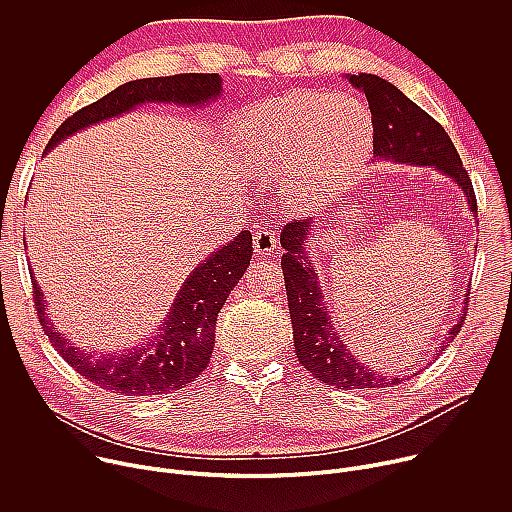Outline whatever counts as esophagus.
<instances>
[{"label": "esophagus", "instance_id": "obj_1", "mask_svg": "<svg viewBox=\"0 0 512 512\" xmlns=\"http://www.w3.org/2000/svg\"><path fill=\"white\" fill-rule=\"evenodd\" d=\"M253 247L257 255H273L277 249V239L273 235V231H269L267 227H261L255 231L253 237Z\"/></svg>", "mask_w": 512, "mask_h": 512}]
</instances>
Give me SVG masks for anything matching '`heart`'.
Returning <instances> with one entry per match:
<instances>
[{
	"instance_id": "heart-1",
	"label": "heart",
	"mask_w": 512,
	"mask_h": 512,
	"mask_svg": "<svg viewBox=\"0 0 512 512\" xmlns=\"http://www.w3.org/2000/svg\"><path fill=\"white\" fill-rule=\"evenodd\" d=\"M373 145L369 111L348 95L294 91L259 105L247 131L251 170L283 180L287 202L314 210L358 174Z\"/></svg>"
}]
</instances>
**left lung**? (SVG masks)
I'll return each mask as SVG.
<instances>
[{"label": "left lung", "mask_w": 512, "mask_h": 512, "mask_svg": "<svg viewBox=\"0 0 512 512\" xmlns=\"http://www.w3.org/2000/svg\"><path fill=\"white\" fill-rule=\"evenodd\" d=\"M348 81L360 89L369 101L373 117V156L377 160H391L397 164L437 168L462 188L468 206L476 216L478 204L472 180L468 170L462 166V160L446 129L419 105L407 99L395 85L377 75L360 72V75H348ZM310 229L312 218H302V221L294 218L279 235L281 247L285 249L281 269L300 364L314 375V379L336 389L373 391L399 385L403 379L383 377L371 371L369 364L358 362L334 330L330 316L326 314L316 269L304 249ZM464 320L466 312H462L458 324L448 332L444 346L458 336ZM444 346L437 350V356H440Z\"/></svg>", "instance_id": "left-lung-1"}]
</instances>
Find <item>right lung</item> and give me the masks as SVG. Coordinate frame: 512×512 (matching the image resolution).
<instances>
[{
  "label": "right lung",
  "instance_id": "obj_1",
  "mask_svg": "<svg viewBox=\"0 0 512 512\" xmlns=\"http://www.w3.org/2000/svg\"><path fill=\"white\" fill-rule=\"evenodd\" d=\"M221 77L186 72L174 77L139 79L125 83L103 99L72 113L50 137L46 152L93 123L117 117L141 103L204 105L221 95ZM253 255V237L241 231L229 245L214 251L184 281L168 318L150 344L123 354H87L52 326L44 296L32 275L34 306L44 334L72 369L101 389L121 395H162L188 387L208 367L214 348L216 318L231 289L247 271Z\"/></svg>",
  "mask_w": 512,
  "mask_h": 512
}]
</instances>
